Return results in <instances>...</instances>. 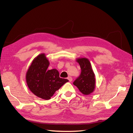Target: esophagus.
Segmentation results:
<instances>
[{
    "label": "esophagus",
    "mask_w": 133,
    "mask_h": 133,
    "mask_svg": "<svg viewBox=\"0 0 133 133\" xmlns=\"http://www.w3.org/2000/svg\"><path fill=\"white\" fill-rule=\"evenodd\" d=\"M68 79L69 80V81L70 82L72 81V80H73V79H72V78L71 77V76H68Z\"/></svg>",
    "instance_id": "esophagus-1"
}]
</instances>
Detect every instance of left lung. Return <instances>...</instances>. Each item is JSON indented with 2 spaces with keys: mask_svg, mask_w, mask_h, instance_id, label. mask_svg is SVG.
Wrapping results in <instances>:
<instances>
[{
  "mask_svg": "<svg viewBox=\"0 0 133 133\" xmlns=\"http://www.w3.org/2000/svg\"><path fill=\"white\" fill-rule=\"evenodd\" d=\"M81 68V74L74 82L82 94L89 95L94 91L95 88V78L90 61L86 58H79L76 60Z\"/></svg>",
  "mask_w": 133,
  "mask_h": 133,
  "instance_id": "obj_1",
  "label": "left lung"
}]
</instances>
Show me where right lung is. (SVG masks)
Returning a JSON list of instances; mask_svg holds the SVG:
<instances>
[{
	"label": "right lung",
	"mask_w": 133,
	"mask_h": 133,
	"mask_svg": "<svg viewBox=\"0 0 133 133\" xmlns=\"http://www.w3.org/2000/svg\"><path fill=\"white\" fill-rule=\"evenodd\" d=\"M49 62L45 54L42 53L35 58L26 73V81L30 90L38 97L49 100L55 92L65 83L66 79L59 77L55 69L47 70Z\"/></svg>",
	"instance_id": "1"
}]
</instances>
